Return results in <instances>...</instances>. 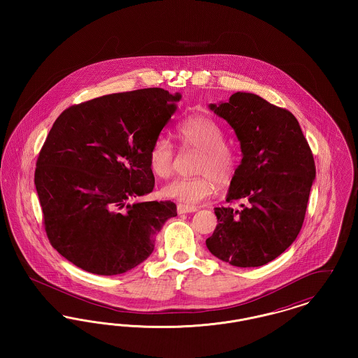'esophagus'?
<instances>
[{"mask_svg":"<svg viewBox=\"0 0 358 358\" xmlns=\"http://www.w3.org/2000/svg\"><path fill=\"white\" fill-rule=\"evenodd\" d=\"M196 210H197V206H193V205H177V212H178L180 215H182V213H193V212H196Z\"/></svg>","mask_w":358,"mask_h":358,"instance_id":"1","label":"esophagus"}]
</instances>
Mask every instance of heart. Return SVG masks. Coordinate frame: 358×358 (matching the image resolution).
Listing matches in <instances>:
<instances>
[{"instance_id": "b5f03b06", "label": "heart", "mask_w": 358, "mask_h": 358, "mask_svg": "<svg viewBox=\"0 0 358 358\" xmlns=\"http://www.w3.org/2000/svg\"><path fill=\"white\" fill-rule=\"evenodd\" d=\"M174 138L181 150L199 152L193 171L197 176L177 178L162 189V194L185 204H196L215 192L216 182L228 185L238 168V153L225 142V133L217 122L196 115L176 126ZM149 166L158 178H168L174 166V149L166 136L154 139L149 149Z\"/></svg>"}]
</instances>
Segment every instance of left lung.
Listing matches in <instances>:
<instances>
[{"label":"left lung","instance_id":"1","mask_svg":"<svg viewBox=\"0 0 358 358\" xmlns=\"http://www.w3.org/2000/svg\"><path fill=\"white\" fill-rule=\"evenodd\" d=\"M210 110L235 130L241 164L227 203L215 208L219 224L208 250L236 267H260L283 254L296 238L315 177L311 149L296 118L250 92ZM241 201L240 207L230 204Z\"/></svg>","mask_w":358,"mask_h":358}]
</instances>
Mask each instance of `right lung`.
<instances>
[{
	"label": "right lung",
	"instance_id": "obj_1",
	"mask_svg": "<svg viewBox=\"0 0 358 358\" xmlns=\"http://www.w3.org/2000/svg\"><path fill=\"white\" fill-rule=\"evenodd\" d=\"M180 94L143 88L73 104L55 120L34 185L52 247L76 267L120 275L153 252L171 201H130L153 192L149 149Z\"/></svg>",
	"mask_w": 358,
	"mask_h": 358
}]
</instances>
